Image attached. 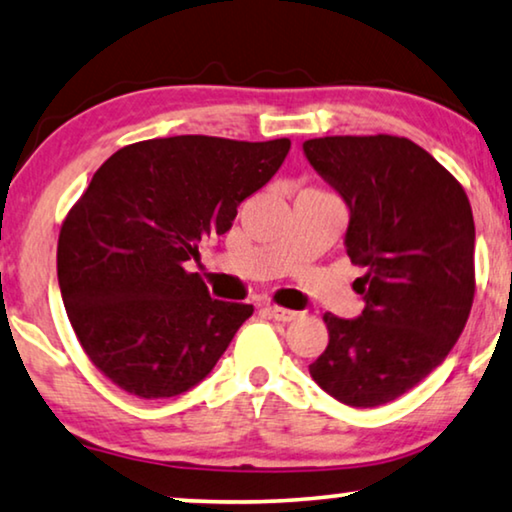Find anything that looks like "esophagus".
Here are the masks:
<instances>
[{"instance_id":"esophagus-1","label":"esophagus","mask_w":512,"mask_h":512,"mask_svg":"<svg viewBox=\"0 0 512 512\" xmlns=\"http://www.w3.org/2000/svg\"><path fill=\"white\" fill-rule=\"evenodd\" d=\"M264 312H266V315H269L271 319H276V322H282V324L292 322V319L299 317V312L287 310V308H280V305H266Z\"/></svg>"}]
</instances>
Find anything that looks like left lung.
<instances>
[{
	"label": "left lung",
	"mask_w": 512,
	"mask_h": 512,
	"mask_svg": "<svg viewBox=\"0 0 512 512\" xmlns=\"http://www.w3.org/2000/svg\"><path fill=\"white\" fill-rule=\"evenodd\" d=\"M349 207L347 255L365 266L358 319L326 312L310 377L349 407H379L423 381L464 331L476 294L474 213L462 183L398 135L303 142Z\"/></svg>",
	"instance_id": "left-lung-1"
}]
</instances>
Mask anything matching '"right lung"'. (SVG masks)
I'll list each match as a JSON object with an SVG mask.
<instances>
[{
  "label": "right lung",
  "mask_w": 512,
  "mask_h": 512,
  "mask_svg": "<svg viewBox=\"0 0 512 512\" xmlns=\"http://www.w3.org/2000/svg\"><path fill=\"white\" fill-rule=\"evenodd\" d=\"M292 142L209 135L114 151L66 213L57 243L61 299L89 361L121 391L172 398L209 375L250 303L211 299L200 241L225 234Z\"/></svg>",
  "instance_id": "right-lung-1"
}]
</instances>
